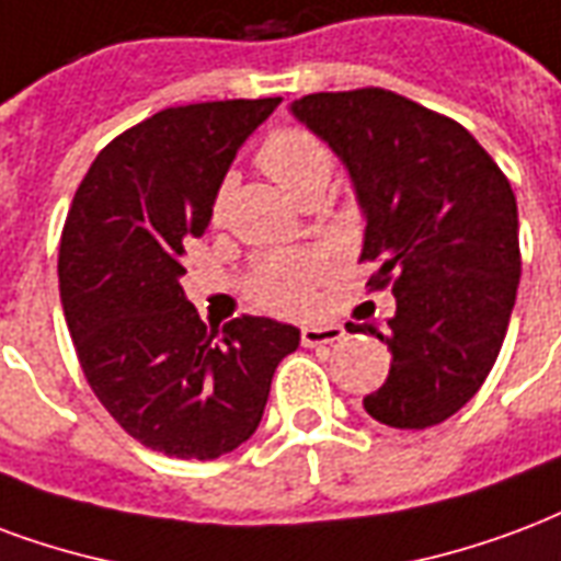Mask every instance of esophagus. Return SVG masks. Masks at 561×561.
I'll return each mask as SVG.
<instances>
[{"label": "esophagus", "mask_w": 561, "mask_h": 561, "mask_svg": "<svg viewBox=\"0 0 561 561\" xmlns=\"http://www.w3.org/2000/svg\"><path fill=\"white\" fill-rule=\"evenodd\" d=\"M300 339L306 347H318V344H335L344 339V327L342 323H309V327H302Z\"/></svg>", "instance_id": "34e87169"}]
</instances>
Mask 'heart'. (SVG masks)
<instances>
[{"instance_id": "b5f03b06", "label": "heart", "mask_w": 561, "mask_h": 561, "mask_svg": "<svg viewBox=\"0 0 561 561\" xmlns=\"http://www.w3.org/2000/svg\"><path fill=\"white\" fill-rule=\"evenodd\" d=\"M259 165L276 184L302 198L309 190H323L333 175L330 148L302 127H276L264 136L259 148ZM231 181H222L210 202V219L222 222L228 207ZM327 273V259L318 252H276L261 259L249 276V297L276 309V312H302L312 302V285Z\"/></svg>"}]
</instances>
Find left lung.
I'll return each instance as SVG.
<instances>
[{
    "instance_id": "1",
    "label": "left lung",
    "mask_w": 561,
    "mask_h": 561,
    "mask_svg": "<svg viewBox=\"0 0 561 561\" xmlns=\"http://www.w3.org/2000/svg\"><path fill=\"white\" fill-rule=\"evenodd\" d=\"M291 112L351 172L365 214L359 261L371 291L392 288L380 333L386 383L363 398L389 428L455 416L491 375L520 282L512 184L467 127L386 89L318 91Z\"/></svg>"
}]
</instances>
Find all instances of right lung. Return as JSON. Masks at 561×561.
Here are the masks:
<instances>
[{"mask_svg": "<svg viewBox=\"0 0 561 561\" xmlns=\"http://www.w3.org/2000/svg\"><path fill=\"white\" fill-rule=\"evenodd\" d=\"M279 103L157 112L98 153L65 219L59 288L82 375L133 439L169 458L247 443L300 344L297 327L252 314L207 330L181 288L184 243L205 234L234 153Z\"/></svg>", "mask_w": 561, "mask_h": 561, "instance_id": "add662e5", "label": "right lung"}]
</instances>
